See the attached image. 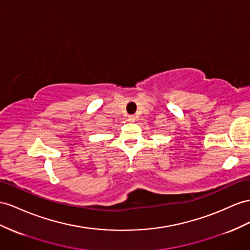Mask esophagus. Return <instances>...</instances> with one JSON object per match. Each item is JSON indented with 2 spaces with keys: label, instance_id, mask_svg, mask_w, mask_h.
Here are the masks:
<instances>
[{
  "label": "esophagus",
  "instance_id": "esophagus-1",
  "mask_svg": "<svg viewBox=\"0 0 250 250\" xmlns=\"http://www.w3.org/2000/svg\"><path fill=\"white\" fill-rule=\"evenodd\" d=\"M135 119H136V117L134 116V115H129V116H127V121H130V123H134Z\"/></svg>",
  "mask_w": 250,
  "mask_h": 250
}]
</instances>
